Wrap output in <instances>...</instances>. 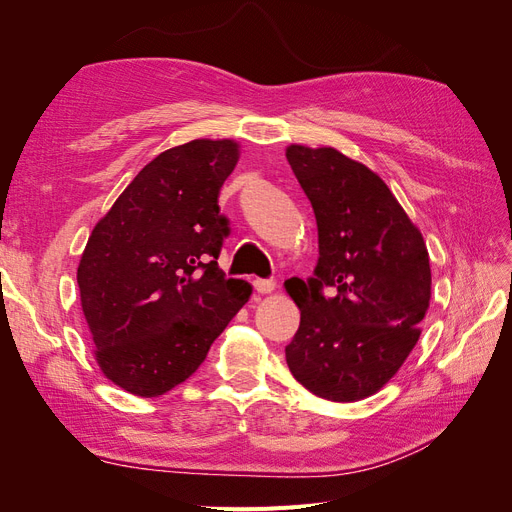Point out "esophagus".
<instances>
[{"mask_svg":"<svg viewBox=\"0 0 512 512\" xmlns=\"http://www.w3.org/2000/svg\"><path fill=\"white\" fill-rule=\"evenodd\" d=\"M254 288L260 294H271L277 288V284H275V280H254Z\"/></svg>","mask_w":512,"mask_h":512,"instance_id":"esophagus-1","label":"esophagus"}]
</instances>
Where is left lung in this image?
<instances>
[{"label": "left lung", "mask_w": 512, "mask_h": 512, "mask_svg": "<svg viewBox=\"0 0 512 512\" xmlns=\"http://www.w3.org/2000/svg\"><path fill=\"white\" fill-rule=\"evenodd\" d=\"M286 158L314 207L320 247L312 280L284 284L301 312L286 363L314 395L359 401L397 374L421 337L431 299L427 245L365 164L335 147L288 145Z\"/></svg>", "instance_id": "obj_1"}]
</instances>
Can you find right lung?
Returning <instances> with one entry per match:
<instances>
[{
    "label": "right lung",
    "mask_w": 512,
    "mask_h": 512,
    "mask_svg": "<svg viewBox=\"0 0 512 512\" xmlns=\"http://www.w3.org/2000/svg\"><path fill=\"white\" fill-rule=\"evenodd\" d=\"M232 138L162 151L94 226L76 282L96 363L119 389L160 397L188 380L252 284L226 280L218 196L239 162Z\"/></svg>",
    "instance_id": "right-lung-1"
}]
</instances>
